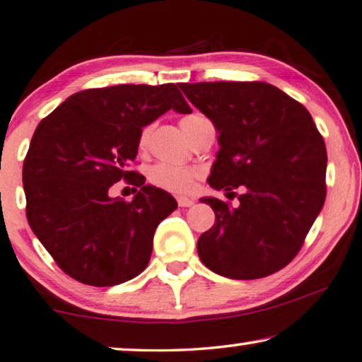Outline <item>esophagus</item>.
I'll list each match as a JSON object with an SVG mask.
<instances>
[{
  "label": "esophagus",
  "instance_id": "obj_1",
  "mask_svg": "<svg viewBox=\"0 0 362 362\" xmlns=\"http://www.w3.org/2000/svg\"><path fill=\"white\" fill-rule=\"evenodd\" d=\"M177 206L191 207V206H194V199L192 197H177Z\"/></svg>",
  "mask_w": 362,
  "mask_h": 362
}]
</instances>
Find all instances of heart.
<instances>
[{
	"label": "heart",
	"mask_w": 362,
	"mask_h": 362,
	"mask_svg": "<svg viewBox=\"0 0 362 362\" xmlns=\"http://www.w3.org/2000/svg\"><path fill=\"white\" fill-rule=\"evenodd\" d=\"M207 117H204L202 114H189V116L182 117L180 120V125L187 137H192L194 130H196L199 125L207 122ZM150 135V127H145L140 134L139 145L140 148H144L148 142ZM197 168H191V166H175L168 163H156L148 170V181L156 187H161V189L182 194L191 191L194 182L199 177Z\"/></svg>",
	"instance_id": "1"
}]
</instances>
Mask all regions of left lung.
Returning <instances> with one entry per match:
<instances>
[{
	"mask_svg": "<svg viewBox=\"0 0 362 362\" xmlns=\"http://www.w3.org/2000/svg\"><path fill=\"white\" fill-rule=\"evenodd\" d=\"M218 132L207 182L245 187L238 207L202 197L216 223L197 240L199 258L228 279H259L289 264L320 214L327 148L310 112L263 81L180 83Z\"/></svg>",
	"mask_w": 362,
	"mask_h": 362,
	"instance_id": "obj_1",
	"label": "left lung"
}]
</instances>
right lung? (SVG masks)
<instances>
[{"label":"right lung","instance_id":"1","mask_svg":"<svg viewBox=\"0 0 362 362\" xmlns=\"http://www.w3.org/2000/svg\"><path fill=\"white\" fill-rule=\"evenodd\" d=\"M170 109L192 112L173 83L94 88L71 94L35 129L23 166L25 216L73 279L109 287L148 264L155 230L177 204L129 166L142 129ZM120 179L141 187L130 203L108 196Z\"/></svg>","mask_w":362,"mask_h":362}]
</instances>
